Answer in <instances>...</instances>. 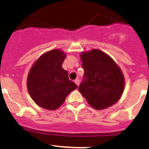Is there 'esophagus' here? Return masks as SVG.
Returning <instances> with one entry per match:
<instances>
[{
  "label": "esophagus",
  "instance_id": "obj_1",
  "mask_svg": "<svg viewBox=\"0 0 149 149\" xmlns=\"http://www.w3.org/2000/svg\"><path fill=\"white\" fill-rule=\"evenodd\" d=\"M74 83L77 84V86H79V84H80V81H79L78 79H76V80H74Z\"/></svg>",
  "mask_w": 149,
  "mask_h": 149
}]
</instances>
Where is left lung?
Masks as SVG:
<instances>
[{
  "label": "left lung",
  "mask_w": 149,
  "mask_h": 149,
  "mask_svg": "<svg viewBox=\"0 0 149 149\" xmlns=\"http://www.w3.org/2000/svg\"><path fill=\"white\" fill-rule=\"evenodd\" d=\"M84 78L78 89L91 107L103 110L120 99L125 89L121 68L109 55L93 49L81 54Z\"/></svg>",
  "instance_id": "8db88e82"
}]
</instances>
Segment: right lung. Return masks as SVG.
<instances>
[{"label":"right lung","instance_id":"add662e5","mask_svg":"<svg viewBox=\"0 0 149 149\" xmlns=\"http://www.w3.org/2000/svg\"><path fill=\"white\" fill-rule=\"evenodd\" d=\"M65 54L54 49L41 55L33 64L27 80L30 97L38 106L49 110L59 108L69 93L77 88L62 67Z\"/></svg>","mask_w":149,"mask_h":149}]
</instances>
